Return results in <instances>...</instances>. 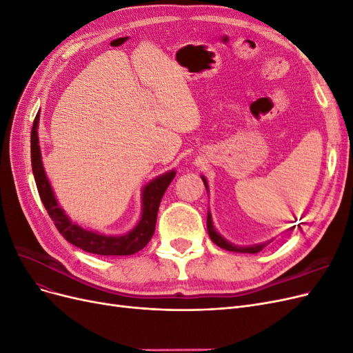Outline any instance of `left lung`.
I'll return each instance as SVG.
<instances>
[{
	"mask_svg": "<svg viewBox=\"0 0 353 353\" xmlns=\"http://www.w3.org/2000/svg\"><path fill=\"white\" fill-rule=\"evenodd\" d=\"M201 179H203V183H205V187H206V190H209V187H208V181H206V178L201 175ZM294 228V227H293ZM208 232H209V237H210V240L215 243L216 245H219L221 249H225V250H228V252H239V253H258V252H261L263 248H265V243H262V244H254V245H245V248H241V245H236V244H232V243H230V241H227L225 239H223L221 234H218L216 232V230H215V227H213V222H212V215H210V212H208ZM270 243V241H268Z\"/></svg>",
	"mask_w": 353,
	"mask_h": 353,
	"instance_id": "left-lung-1",
	"label": "left lung"
}]
</instances>
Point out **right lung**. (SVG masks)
I'll list each match as a JSON object with an SVG mask.
<instances>
[{"label":"right lung","instance_id":"1","mask_svg":"<svg viewBox=\"0 0 353 353\" xmlns=\"http://www.w3.org/2000/svg\"><path fill=\"white\" fill-rule=\"evenodd\" d=\"M38 122L39 113L37 114L30 131L32 172H34L38 193L42 203H44V208L47 209L50 218L54 222V225L61 236L85 252L103 256L134 254L145 248L147 243L152 240L154 234L160 200H162L170 181L175 178V170H169V172L154 178L143 188L141 219L138 221L137 225L130 232L123 234V236H104V234L100 232L83 230L69 219L65 210L59 206L56 196L52 193V188L48 183V178L46 175L41 160Z\"/></svg>","mask_w":353,"mask_h":353}]
</instances>
